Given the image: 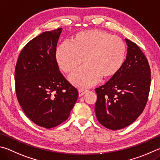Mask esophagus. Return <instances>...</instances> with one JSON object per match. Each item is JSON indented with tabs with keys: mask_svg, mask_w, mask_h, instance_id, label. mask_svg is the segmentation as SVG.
Here are the masks:
<instances>
[{
	"mask_svg": "<svg viewBox=\"0 0 160 160\" xmlns=\"http://www.w3.org/2000/svg\"><path fill=\"white\" fill-rule=\"evenodd\" d=\"M88 90H84V89H78V96L82 97L86 93H87Z\"/></svg>",
	"mask_w": 160,
	"mask_h": 160,
	"instance_id": "esophagus-1",
	"label": "esophagus"
}]
</instances>
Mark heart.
<instances>
[{
    "label": "heart",
    "mask_w": 160,
    "mask_h": 160,
    "mask_svg": "<svg viewBox=\"0 0 160 160\" xmlns=\"http://www.w3.org/2000/svg\"><path fill=\"white\" fill-rule=\"evenodd\" d=\"M127 46L118 36L100 30L82 31L70 38V43H62L55 50L60 68L65 73L74 72L84 62L82 69L70 77L78 87H89L102 80L113 78L124 65Z\"/></svg>",
    "instance_id": "1"
}]
</instances>
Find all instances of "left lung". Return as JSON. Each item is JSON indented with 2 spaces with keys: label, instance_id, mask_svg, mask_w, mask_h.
<instances>
[{
  "label": "left lung",
  "instance_id": "8db88e82",
  "mask_svg": "<svg viewBox=\"0 0 160 160\" xmlns=\"http://www.w3.org/2000/svg\"><path fill=\"white\" fill-rule=\"evenodd\" d=\"M127 55L120 71L96 89L95 111L98 122L111 130L128 127L141 115L149 95V63L137 45L128 39Z\"/></svg>",
  "mask_w": 160,
  "mask_h": 160
}]
</instances>
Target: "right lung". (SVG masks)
I'll return each instance as SVG.
<instances>
[{
    "label": "right lung",
    "mask_w": 160,
    "mask_h": 160,
    "mask_svg": "<svg viewBox=\"0 0 160 160\" xmlns=\"http://www.w3.org/2000/svg\"><path fill=\"white\" fill-rule=\"evenodd\" d=\"M62 28L45 32L20 52L15 72L16 95L25 114L36 124L53 128L68 119L78 91L61 74L55 50Z\"/></svg>",
    "instance_id": "obj_1"
}]
</instances>
